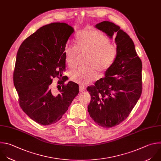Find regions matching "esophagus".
Listing matches in <instances>:
<instances>
[{
  "label": "esophagus",
  "mask_w": 161,
  "mask_h": 161,
  "mask_svg": "<svg viewBox=\"0 0 161 161\" xmlns=\"http://www.w3.org/2000/svg\"><path fill=\"white\" fill-rule=\"evenodd\" d=\"M85 90H86V88H85V86H80V87H79V90H80V92H84V91H85Z\"/></svg>",
  "instance_id": "obj_1"
}]
</instances>
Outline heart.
<instances>
[{
  "label": "heart",
  "instance_id": "1",
  "mask_svg": "<svg viewBox=\"0 0 161 161\" xmlns=\"http://www.w3.org/2000/svg\"><path fill=\"white\" fill-rule=\"evenodd\" d=\"M76 46L67 45L64 48V60L68 66L73 68L76 65L79 52L87 53L84 61L86 66L70 72V79L81 85H87L112 65L117 56V48L110 43L108 36L92 29L79 31L76 36Z\"/></svg>",
  "mask_w": 161,
  "mask_h": 161
}]
</instances>
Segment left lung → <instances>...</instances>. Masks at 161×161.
<instances>
[{
  "instance_id": "left-lung-1",
  "label": "left lung",
  "mask_w": 161,
  "mask_h": 161,
  "mask_svg": "<svg viewBox=\"0 0 161 161\" xmlns=\"http://www.w3.org/2000/svg\"><path fill=\"white\" fill-rule=\"evenodd\" d=\"M111 38L116 36L117 56L105 77L87 88L91 95L90 116L99 126L111 128L125 121L140 98L142 63L130 36L110 21L95 25Z\"/></svg>"
}]
</instances>
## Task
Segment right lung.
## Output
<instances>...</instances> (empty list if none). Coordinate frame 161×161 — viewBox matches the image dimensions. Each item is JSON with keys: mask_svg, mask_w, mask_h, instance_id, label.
<instances>
[{"mask_svg": "<svg viewBox=\"0 0 161 161\" xmlns=\"http://www.w3.org/2000/svg\"><path fill=\"white\" fill-rule=\"evenodd\" d=\"M74 29L53 23L37 30L20 45L13 73L14 85L23 111L36 123L47 126L59 121L79 93L77 83L59 80L66 69L64 48ZM63 78V77H62Z\"/></svg>", "mask_w": 161, "mask_h": 161, "instance_id": "right-lung-1", "label": "right lung"}]
</instances>
